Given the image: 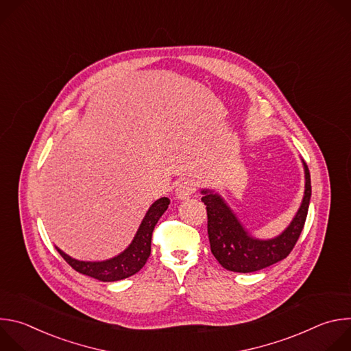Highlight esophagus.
Here are the masks:
<instances>
[{
    "label": "esophagus",
    "instance_id": "esophagus-1",
    "mask_svg": "<svg viewBox=\"0 0 351 351\" xmlns=\"http://www.w3.org/2000/svg\"><path fill=\"white\" fill-rule=\"evenodd\" d=\"M194 190H195L194 184L190 180H184L180 184H178V187L175 190V195L178 199H186L194 193Z\"/></svg>",
    "mask_w": 351,
    "mask_h": 351
}]
</instances>
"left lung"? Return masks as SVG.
Wrapping results in <instances>:
<instances>
[{
  "label": "left lung",
  "mask_w": 351,
  "mask_h": 351,
  "mask_svg": "<svg viewBox=\"0 0 351 351\" xmlns=\"http://www.w3.org/2000/svg\"><path fill=\"white\" fill-rule=\"evenodd\" d=\"M304 168V195L287 228L272 239H258L240 222L225 198L213 189H202V202L207 206L208 237L211 252L228 271L248 274L264 269L286 258L304 228L311 199V178L307 164Z\"/></svg>",
  "instance_id": "8db88e82"
}]
</instances>
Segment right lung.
I'll return each instance as SVG.
<instances>
[{"instance_id": "add662e5", "label": "right lung", "mask_w": 351, "mask_h": 351, "mask_svg": "<svg viewBox=\"0 0 351 351\" xmlns=\"http://www.w3.org/2000/svg\"><path fill=\"white\" fill-rule=\"evenodd\" d=\"M169 203L171 202L168 197H161L157 199V202H154L152 206H149L130 244L121 254L110 260L80 261L64 253L62 250L58 248L57 245L56 248L58 250V253L62 256V258L75 271L83 275H87L90 278H94L101 282H117V280L126 279L134 275L136 272H138L147 263V258L149 257V253H152L153 230L158 219L168 210Z\"/></svg>"}]
</instances>
